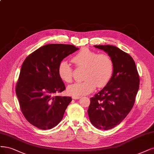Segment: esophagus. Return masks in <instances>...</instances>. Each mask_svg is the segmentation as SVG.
Returning <instances> with one entry per match:
<instances>
[{"label": "esophagus", "instance_id": "obj_1", "mask_svg": "<svg viewBox=\"0 0 154 154\" xmlns=\"http://www.w3.org/2000/svg\"><path fill=\"white\" fill-rule=\"evenodd\" d=\"M81 98V97L80 96H76V97H72V99H80Z\"/></svg>", "mask_w": 154, "mask_h": 154}]
</instances>
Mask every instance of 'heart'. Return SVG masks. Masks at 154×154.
Segmentation results:
<instances>
[{"label":"heart","instance_id":"obj_1","mask_svg":"<svg viewBox=\"0 0 154 154\" xmlns=\"http://www.w3.org/2000/svg\"><path fill=\"white\" fill-rule=\"evenodd\" d=\"M72 62L78 67L85 68L82 82L75 83L67 88L68 94L73 97L82 96L92 92L97 86L105 87L110 81L114 71L113 60L107 54L97 52L84 48L73 57ZM58 74L62 81L71 83L73 70L66 60L60 62Z\"/></svg>","mask_w":154,"mask_h":154}]
</instances>
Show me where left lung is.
Segmentation results:
<instances>
[{"mask_svg":"<svg viewBox=\"0 0 154 154\" xmlns=\"http://www.w3.org/2000/svg\"><path fill=\"white\" fill-rule=\"evenodd\" d=\"M112 58L114 71L110 81L91 98L90 121L95 128L108 130L120 124L133 107L140 78L133 59L112 45H94Z\"/></svg>","mask_w":154,"mask_h":154,"instance_id":"8db88e82","label":"left lung"}]
</instances>
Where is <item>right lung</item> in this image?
Instances as JSON below:
<instances>
[{
	"label": "right lung",
	"instance_id": "right-lung-1",
	"mask_svg": "<svg viewBox=\"0 0 154 154\" xmlns=\"http://www.w3.org/2000/svg\"><path fill=\"white\" fill-rule=\"evenodd\" d=\"M78 49L71 45L49 44L40 47L24 60L16 94L25 119L36 128L50 129L62 120L72 99L55 96L66 89L58 67L64 58Z\"/></svg>",
	"mask_w": 154,
	"mask_h": 154
}]
</instances>
